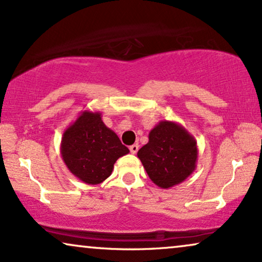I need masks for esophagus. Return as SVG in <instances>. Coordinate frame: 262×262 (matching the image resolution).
<instances>
[{"instance_id":"34e87169","label":"esophagus","mask_w":262,"mask_h":262,"mask_svg":"<svg viewBox=\"0 0 262 262\" xmlns=\"http://www.w3.org/2000/svg\"><path fill=\"white\" fill-rule=\"evenodd\" d=\"M129 151H130V153H133V155H135V153L139 151V145L134 144V145L129 146Z\"/></svg>"}]
</instances>
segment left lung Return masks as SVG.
Listing matches in <instances>:
<instances>
[{"label":"left lung","instance_id":"1","mask_svg":"<svg viewBox=\"0 0 262 262\" xmlns=\"http://www.w3.org/2000/svg\"><path fill=\"white\" fill-rule=\"evenodd\" d=\"M138 158L152 182L169 189L194 172L198 160L196 140L176 122L160 121L149 132L148 142L139 149Z\"/></svg>","mask_w":262,"mask_h":262}]
</instances>
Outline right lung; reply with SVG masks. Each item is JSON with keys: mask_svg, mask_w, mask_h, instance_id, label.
Listing matches in <instances>:
<instances>
[{"mask_svg": "<svg viewBox=\"0 0 262 262\" xmlns=\"http://www.w3.org/2000/svg\"><path fill=\"white\" fill-rule=\"evenodd\" d=\"M128 153L116 133L104 124L98 111H82L66 129L61 140L66 166L80 181L92 186L105 181L116 160Z\"/></svg>", "mask_w": 262, "mask_h": 262, "instance_id": "1", "label": "right lung"}]
</instances>
